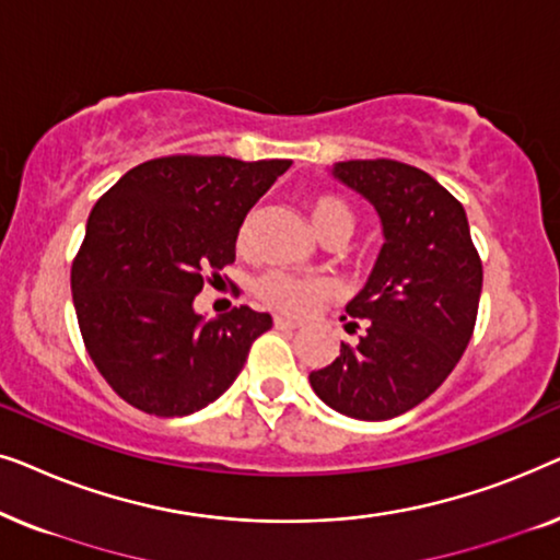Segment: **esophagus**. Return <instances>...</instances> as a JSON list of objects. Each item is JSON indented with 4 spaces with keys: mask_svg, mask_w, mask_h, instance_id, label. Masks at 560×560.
<instances>
[{
    "mask_svg": "<svg viewBox=\"0 0 560 560\" xmlns=\"http://www.w3.org/2000/svg\"><path fill=\"white\" fill-rule=\"evenodd\" d=\"M275 328H280V331H295V328H301V324L285 316H275Z\"/></svg>",
    "mask_w": 560,
    "mask_h": 560,
    "instance_id": "obj_1",
    "label": "esophagus"
}]
</instances>
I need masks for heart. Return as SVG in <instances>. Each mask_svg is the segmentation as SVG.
<instances>
[{
    "label": "heart",
    "instance_id": "heart-1",
    "mask_svg": "<svg viewBox=\"0 0 560 560\" xmlns=\"http://www.w3.org/2000/svg\"><path fill=\"white\" fill-rule=\"evenodd\" d=\"M308 213L313 226L320 234V240L331 242H347L351 232H354L357 217L351 206L343 198L334 194H316L308 201ZM252 236H255V213L240 224L236 232V249L242 255H249ZM331 285L324 278H298V275L272 270L262 275L255 285L257 301L267 305V308L285 313V316H308L316 305L328 298Z\"/></svg>",
    "mask_w": 560,
    "mask_h": 560
}]
</instances>
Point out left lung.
<instances>
[{
  "instance_id": "1",
  "label": "left lung",
  "mask_w": 560,
  "mask_h": 560,
  "mask_svg": "<svg viewBox=\"0 0 560 560\" xmlns=\"http://www.w3.org/2000/svg\"><path fill=\"white\" fill-rule=\"evenodd\" d=\"M331 173L374 206L385 244L347 305L366 331L308 380L341 416L389 420L433 395L469 347L481 259L464 206L420 167L380 158L336 163Z\"/></svg>"
}]
</instances>
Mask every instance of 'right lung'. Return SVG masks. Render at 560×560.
<instances>
[{
  "instance_id": "add662e5",
  "label": "right lung",
  "mask_w": 560,
  "mask_h": 560,
  "mask_svg": "<svg viewBox=\"0 0 560 560\" xmlns=\"http://www.w3.org/2000/svg\"><path fill=\"white\" fill-rule=\"evenodd\" d=\"M290 160L171 155L121 175L91 211L71 267L89 357L132 408L183 418L232 387L270 313L240 305L206 320L205 275L221 280L247 211Z\"/></svg>"
}]
</instances>
